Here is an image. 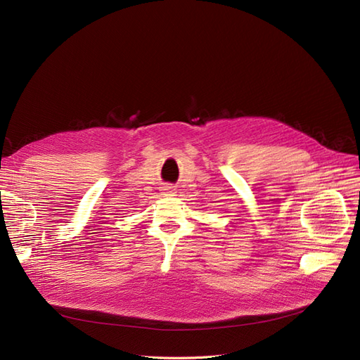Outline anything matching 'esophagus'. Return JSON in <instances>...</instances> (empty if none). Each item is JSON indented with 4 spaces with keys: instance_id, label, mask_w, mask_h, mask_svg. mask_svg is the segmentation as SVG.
<instances>
[{
    "instance_id": "obj_1",
    "label": "esophagus",
    "mask_w": 360,
    "mask_h": 360,
    "mask_svg": "<svg viewBox=\"0 0 360 360\" xmlns=\"http://www.w3.org/2000/svg\"><path fill=\"white\" fill-rule=\"evenodd\" d=\"M162 191H163V195H167V197L176 195V190H175V187H172V185H163Z\"/></svg>"
}]
</instances>
